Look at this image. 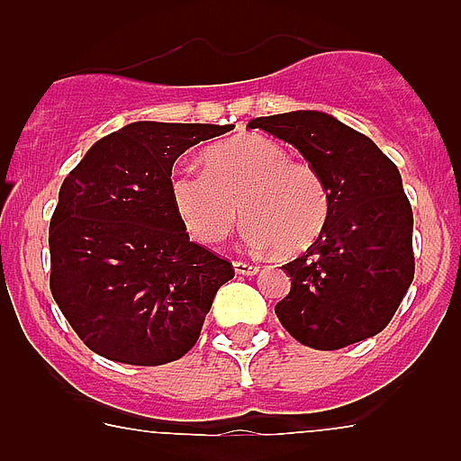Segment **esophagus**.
Segmentation results:
<instances>
[{"label": "esophagus", "mask_w": 461, "mask_h": 461, "mask_svg": "<svg viewBox=\"0 0 461 461\" xmlns=\"http://www.w3.org/2000/svg\"><path fill=\"white\" fill-rule=\"evenodd\" d=\"M233 267H235V272H238V275H242V276H254V275H258V267L249 266V263H242V260H235Z\"/></svg>", "instance_id": "1"}]
</instances>
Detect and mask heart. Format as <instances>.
Listing matches in <instances>:
<instances>
[{
  "mask_svg": "<svg viewBox=\"0 0 461 461\" xmlns=\"http://www.w3.org/2000/svg\"><path fill=\"white\" fill-rule=\"evenodd\" d=\"M203 164L205 170L180 166L170 175V201L195 242H223L242 212L249 244L297 254L328 223L330 194L319 170L291 161L288 149L270 138L217 142L205 149Z\"/></svg>",
  "mask_w": 461,
  "mask_h": 461,
  "instance_id": "1",
  "label": "heart"
}]
</instances>
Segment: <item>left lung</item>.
Masks as SVG:
<instances>
[{
    "label": "left lung",
    "mask_w": 461,
    "mask_h": 461,
    "mask_svg": "<svg viewBox=\"0 0 461 461\" xmlns=\"http://www.w3.org/2000/svg\"><path fill=\"white\" fill-rule=\"evenodd\" d=\"M319 170L330 217L319 240L284 266L291 293L275 312L300 344L335 351L378 335L413 281V212L402 175L376 142L321 110L254 117Z\"/></svg>",
    "instance_id": "left-lung-1"
}]
</instances>
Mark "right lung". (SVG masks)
<instances>
[{
  "instance_id": "right-lung-1",
  "label": "right lung",
  "mask_w": 461,
  "mask_h": 461,
  "mask_svg": "<svg viewBox=\"0 0 461 461\" xmlns=\"http://www.w3.org/2000/svg\"><path fill=\"white\" fill-rule=\"evenodd\" d=\"M233 124L133 122L87 149L50 219V291L94 353L124 365L180 360L233 266L189 242L170 175L180 154Z\"/></svg>"
}]
</instances>
